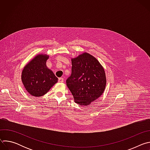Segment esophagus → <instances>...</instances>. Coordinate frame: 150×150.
Returning <instances> with one entry per match:
<instances>
[{
	"label": "esophagus",
	"instance_id": "esophagus-1",
	"mask_svg": "<svg viewBox=\"0 0 150 150\" xmlns=\"http://www.w3.org/2000/svg\"><path fill=\"white\" fill-rule=\"evenodd\" d=\"M63 81H64V79H63V78H59V79H58V82H59L62 83V82H63Z\"/></svg>",
	"mask_w": 150,
	"mask_h": 150
}]
</instances>
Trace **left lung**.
<instances>
[{"instance_id":"1","label":"left lung","mask_w":150,"mask_h":150,"mask_svg":"<svg viewBox=\"0 0 150 150\" xmlns=\"http://www.w3.org/2000/svg\"><path fill=\"white\" fill-rule=\"evenodd\" d=\"M71 60L72 74L67 79V85L75 101L86 106L100 97L104 91V69L97 59L87 53Z\"/></svg>"}]
</instances>
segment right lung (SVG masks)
I'll list each match as a JSON object with an SVG mask.
<instances>
[{"label": "right lung", "instance_id": "1", "mask_svg": "<svg viewBox=\"0 0 150 150\" xmlns=\"http://www.w3.org/2000/svg\"><path fill=\"white\" fill-rule=\"evenodd\" d=\"M49 56L38 54L24 67L21 75L23 83L28 93L40 97L46 94L57 82V78L46 67Z\"/></svg>", "mask_w": 150, "mask_h": 150}]
</instances>
